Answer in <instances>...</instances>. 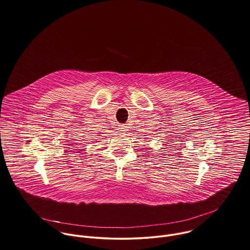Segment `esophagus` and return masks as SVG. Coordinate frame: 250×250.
Listing matches in <instances>:
<instances>
[{
    "label": "esophagus",
    "mask_w": 250,
    "mask_h": 250,
    "mask_svg": "<svg viewBox=\"0 0 250 250\" xmlns=\"http://www.w3.org/2000/svg\"><path fill=\"white\" fill-rule=\"evenodd\" d=\"M120 129H121V131L123 132V133H125L128 129H127V126L126 125H121V127H120Z\"/></svg>",
    "instance_id": "34e87169"
}]
</instances>
